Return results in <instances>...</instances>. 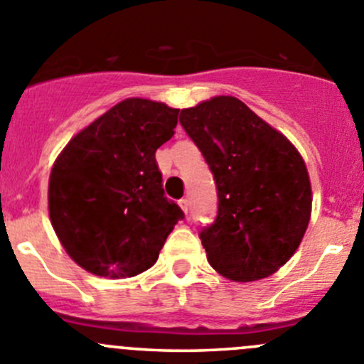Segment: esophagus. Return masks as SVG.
I'll use <instances>...</instances> for the list:
<instances>
[{"mask_svg":"<svg viewBox=\"0 0 364 364\" xmlns=\"http://www.w3.org/2000/svg\"><path fill=\"white\" fill-rule=\"evenodd\" d=\"M179 208H181L185 213H188V209H190L188 199H181V200H179Z\"/></svg>","mask_w":364,"mask_h":364,"instance_id":"1","label":"esophagus"}]
</instances>
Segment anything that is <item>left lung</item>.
Instances as JSON below:
<instances>
[{
  "label": "left lung",
  "instance_id": "1",
  "mask_svg": "<svg viewBox=\"0 0 364 364\" xmlns=\"http://www.w3.org/2000/svg\"><path fill=\"white\" fill-rule=\"evenodd\" d=\"M179 123L216 183L218 213L199 237L213 269L266 278L299 247L311 215L306 165L284 134L234 97L183 109Z\"/></svg>",
  "mask_w": 364,
  "mask_h": 364
}]
</instances>
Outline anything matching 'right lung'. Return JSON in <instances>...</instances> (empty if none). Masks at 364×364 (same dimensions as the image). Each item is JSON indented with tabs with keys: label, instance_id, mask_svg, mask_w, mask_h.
I'll list each match as a JSON object with an SVG mask.
<instances>
[{
	"label": "right lung",
	"instance_id": "add662e5",
	"mask_svg": "<svg viewBox=\"0 0 364 364\" xmlns=\"http://www.w3.org/2000/svg\"><path fill=\"white\" fill-rule=\"evenodd\" d=\"M179 109L127 98L80 130L54 161L49 216L67 253L97 277L149 269L181 208L168 200L155 153Z\"/></svg>",
	"mask_w": 364,
	"mask_h": 364
}]
</instances>
